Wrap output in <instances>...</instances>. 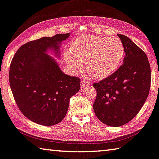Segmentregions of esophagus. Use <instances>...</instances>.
<instances>
[{
    "mask_svg": "<svg viewBox=\"0 0 159 159\" xmlns=\"http://www.w3.org/2000/svg\"><path fill=\"white\" fill-rule=\"evenodd\" d=\"M90 83L87 81V80H82V82H81V87L82 88H84L85 87H87V86L89 85Z\"/></svg>",
    "mask_w": 159,
    "mask_h": 159,
    "instance_id": "obj_1",
    "label": "esophagus"
}]
</instances>
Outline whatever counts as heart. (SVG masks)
Instances as JSON below:
<instances>
[{
  "label": "heart",
  "mask_w": 159,
  "mask_h": 159,
  "mask_svg": "<svg viewBox=\"0 0 159 159\" xmlns=\"http://www.w3.org/2000/svg\"><path fill=\"white\" fill-rule=\"evenodd\" d=\"M125 48L118 38L84 35L70 46V52L65 53V60L77 71L86 61L87 71L97 79H103L113 73L123 62Z\"/></svg>",
  "instance_id": "b5f03b06"
}]
</instances>
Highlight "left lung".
<instances>
[{
    "label": "left lung",
    "mask_w": 159,
    "mask_h": 159,
    "mask_svg": "<svg viewBox=\"0 0 159 159\" xmlns=\"http://www.w3.org/2000/svg\"><path fill=\"white\" fill-rule=\"evenodd\" d=\"M125 48L123 64L93 87L97 90L93 111L103 123L119 127L133 119L149 95L152 80L146 53L130 39L118 34Z\"/></svg>",
    "instance_id": "1"
}]
</instances>
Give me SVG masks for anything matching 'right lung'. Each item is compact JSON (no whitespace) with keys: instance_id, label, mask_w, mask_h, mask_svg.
I'll list each match as a JSON object with an SVG mask.
<instances>
[{"instance_id":"1","label":"right lung","mask_w":159,"mask_h":159,"mask_svg":"<svg viewBox=\"0 0 159 159\" xmlns=\"http://www.w3.org/2000/svg\"><path fill=\"white\" fill-rule=\"evenodd\" d=\"M70 34L43 37L20 46L10 66L9 81L15 102L26 118L45 126L58 124L66 116L70 99L80 88V79L64 74L46 53Z\"/></svg>"}]
</instances>
